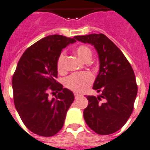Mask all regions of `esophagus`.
<instances>
[{
    "instance_id": "34e87169",
    "label": "esophagus",
    "mask_w": 150,
    "mask_h": 150,
    "mask_svg": "<svg viewBox=\"0 0 150 150\" xmlns=\"http://www.w3.org/2000/svg\"><path fill=\"white\" fill-rule=\"evenodd\" d=\"M79 97V94H78V93H75V98H78Z\"/></svg>"
}]
</instances>
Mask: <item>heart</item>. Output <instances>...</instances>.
<instances>
[{
	"label": "heart",
	"instance_id": "obj_1",
	"mask_svg": "<svg viewBox=\"0 0 150 150\" xmlns=\"http://www.w3.org/2000/svg\"><path fill=\"white\" fill-rule=\"evenodd\" d=\"M75 53L83 61L90 60L92 57V50L86 45H82L75 49ZM65 53L62 52L57 60V69L60 74H64L66 71L64 65ZM93 81V75L89 72L75 73L65 79L64 85L68 90L75 93H82L90 86Z\"/></svg>",
	"mask_w": 150,
	"mask_h": 150
}]
</instances>
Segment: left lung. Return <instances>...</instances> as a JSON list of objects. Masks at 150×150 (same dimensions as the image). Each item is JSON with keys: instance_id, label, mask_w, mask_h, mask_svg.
I'll return each mask as SVG.
<instances>
[{"instance_id": "1", "label": "left lung", "mask_w": 150, "mask_h": 150, "mask_svg": "<svg viewBox=\"0 0 150 150\" xmlns=\"http://www.w3.org/2000/svg\"><path fill=\"white\" fill-rule=\"evenodd\" d=\"M75 38L93 45L100 61L93 89L100 94L86 97L89 104L83 112L86 123L98 134L115 133L127 123L133 112L138 86L132 67L121 50L105 34H92Z\"/></svg>"}]
</instances>
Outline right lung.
Listing matches in <instances>:
<instances>
[{"instance_id": "add662e5", "label": "right lung", "mask_w": 150, "mask_h": 150, "mask_svg": "<svg viewBox=\"0 0 150 150\" xmlns=\"http://www.w3.org/2000/svg\"><path fill=\"white\" fill-rule=\"evenodd\" d=\"M76 40L54 34L43 38L23 52L12 76L15 107L23 123L33 133L51 137L64 123L74 94L58 83L57 60L62 49ZM57 93L50 100L48 92Z\"/></svg>"}]
</instances>
